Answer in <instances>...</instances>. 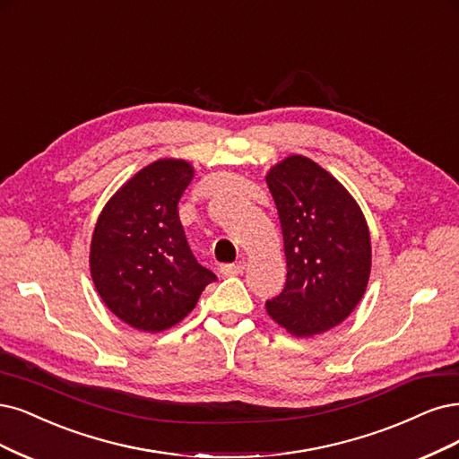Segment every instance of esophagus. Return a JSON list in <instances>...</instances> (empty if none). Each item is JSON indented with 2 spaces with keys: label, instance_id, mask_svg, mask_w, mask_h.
Masks as SVG:
<instances>
[{
  "label": "esophagus",
  "instance_id": "34e87169",
  "mask_svg": "<svg viewBox=\"0 0 459 459\" xmlns=\"http://www.w3.org/2000/svg\"><path fill=\"white\" fill-rule=\"evenodd\" d=\"M245 262H235L222 265V275H241L245 272Z\"/></svg>",
  "mask_w": 459,
  "mask_h": 459
}]
</instances>
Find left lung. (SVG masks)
I'll use <instances>...</instances> for the list:
<instances>
[{"mask_svg": "<svg viewBox=\"0 0 459 459\" xmlns=\"http://www.w3.org/2000/svg\"><path fill=\"white\" fill-rule=\"evenodd\" d=\"M265 184L287 258V284L265 311L292 336L323 334L365 296L372 267L367 218L347 187L306 155L275 163Z\"/></svg>", "mask_w": 459, "mask_h": 459, "instance_id": "left-lung-1", "label": "left lung"}]
</instances>
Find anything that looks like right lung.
Instances as JSON below:
<instances>
[{"instance_id": "add662e5", "label": "right lung", "mask_w": 459, "mask_h": 459, "mask_svg": "<svg viewBox=\"0 0 459 459\" xmlns=\"http://www.w3.org/2000/svg\"><path fill=\"white\" fill-rule=\"evenodd\" d=\"M194 165L163 157L142 167L108 199L94 224L89 270L117 319L142 332H163L194 311L216 275L197 264L178 218Z\"/></svg>"}]
</instances>
